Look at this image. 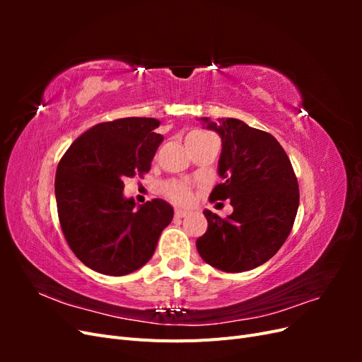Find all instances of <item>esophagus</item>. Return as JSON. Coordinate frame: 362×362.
Segmentation results:
<instances>
[{
	"mask_svg": "<svg viewBox=\"0 0 362 362\" xmlns=\"http://www.w3.org/2000/svg\"><path fill=\"white\" fill-rule=\"evenodd\" d=\"M187 214H189V211L180 210V208H178V210H175V217H185Z\"/></svg>",
	"mask_w": 362,
	"mask_h": 362,
	"instance_id": "esophagus-1",
	"label": "esophagus"
}]
</instances>
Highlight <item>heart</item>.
Returning a JSON list of instances; mask_svg holds the SVG:
<instances>
[{
  "label": "heart",
  "mask_w": 362,
  "mask_h": 362,
  "mask_svg": "<svg viewBox=\"0 0 362 362\" xmlns=\"http://www.w3.org/2000/svg\"><path fill=\"white\" fill-rule=\"evenodd\" d=\"M205 133H201V131H193L187 137H194V136H204ZM164 193L169 199H172L175 204L180 205H189L193 201V192L190 189L189 184H185L182 181H169L164 184Z\"/></svg>",
  "instance_id": "1"
}]
</instances>
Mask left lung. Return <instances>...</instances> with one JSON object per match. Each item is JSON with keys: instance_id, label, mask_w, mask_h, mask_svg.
I'll return each instance as SVG.
<instances>
[{"instance_id": "1", "label": "left lung", "mask_w": 362, "mask_h": 362, "mask_svg": "<svg viewBox=\"0 0 362 362\" xmlns=\"http://www.w3.org/2000/svg\"><path fill=\"white\" fill-rule=\"evenodd\" d=\"M204 128L222 139L217 172L225 181L211 201L229 199L226 218L204 210L208 228L196 240L201 258L228 273L264 264L286 242L299 208V185L279 141L234 117H199Z\"/></svg>"}]
</instances>
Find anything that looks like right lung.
Returning a JSON list of instances; mask_svg holds the SVG:
<instances>
[{"label": "right lung", "mask_w": 362, "mask_h": 362, "mask_svg": "<svg viewBox=\"0 0 362 362\" xmlns=\"http://www.w3.org/2000/svg\"><path fill=\"white\" fill-rule=\"evenodd\" d=\"M154 117H124L92 127L66 151L56 173L60 225L83 264L124 276L154 255L160 234L173 218L163 199L136 205L124 180L151 169L163 136Z\"/></svg>", "instance_id": "1"}]
</instances>
